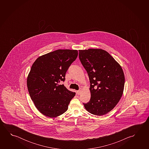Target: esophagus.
Returning <instances> with one entry per match:
<instances>
[{
	"mask_svg": "<svg viewBox=\"0 0 149 149\" xmlns=\"http://www.w3.org/2000/svg\"><path fill=\"white\" fill-rule=\"evenodd\" d=\"M82 93V90H78V91H77V94L78 95H81V93Z\"/></svg>",
	"mask_w": 149,
	"mask_h": 149,
	"instance_id": "obj_1",
	"label": "esophagus"
}]
</instances>
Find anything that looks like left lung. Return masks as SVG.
<instances>
[{
	"instance_id": "obj_1",
	"label": "left lung",
	"mask_w": 149,
	"mask_h": 149,
	"mask_svg": "<svg viewBox=\"0 0 149 149\" xmlns=\"http://www.w3.org/2000/svg\"><path fill=\"white\" fill-rule=\"evenodd\" d=\"M79 58L90 83V100L83 103L84 107L92 114H106L114 108L123 93L125 76L122 67L102 49L79 50Z\"/></svg>"
}]
</instances>
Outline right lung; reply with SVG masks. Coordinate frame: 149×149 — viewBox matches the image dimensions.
Wrapping results in <instances>:
<instances>
[{"label":"right lung","mask_w":149,"mask_h":149,"mask_svg":"<svg viewBox=\"0 0 149 149\" xmlns=\"http://www.w3.org/2000/svg\"><path fill=\"white\" fill-rule=\"evenodd\" d=\"M78 56L77 50L59 49L38 57L27 78L29 95L37 109L50 118L65 112L75 93L63 85L66 71Z\"/></svg>","instance_id":"add662e5"}]
</instances>
